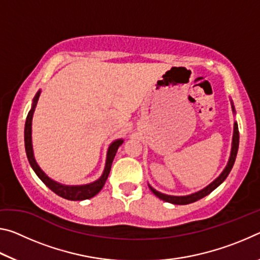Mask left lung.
<instances>
[{
	"instance_id": "1",
	"label": "left lung",
	"mask_w": 260,
	"mask_h": 260,
	"mask_svg": "<svg viewBox=\"0 0 260 260\" xmlns=\"http://www.w3.org/2000/svg\"><path fill=\"white\" fill-rule=\"evenodd\" d=\"M231 104H232L233 113L235 114L234 103H233L232 100H231ZM239 142H240L239 126H237V122L234 121V131H233V139H232V149H231V155H230V158H228L227 165L225 166V169L222 170V172L219 174V177L215 178L212 182L208 184L205 188L201 189V190H199V191L189 193V195H184V196H174V195H167V193H162L160 191H158L155 188H152L149 183H148V186H149V188H150V190L158 197V199H160L164 202H169V203H172V204L186 205V204H190V203H193V202L203 199V197H205L206 195H209L210 192H212L215 188L219 187L220 184L225 181L226 178L228 177V174H230V172L232 171L233 165H234L235 159H236L237 150H239Z\"/></svg>"
}]
</instances>
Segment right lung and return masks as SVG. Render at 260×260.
<instances>
[{
    "label": "right lung",
    "instance_id": "obj_1",
    "mask_svg": "<svg viewBox=\"0 0 260 260\" xmlns=\"http://www.w3.org/2000/svg\"><path fill=\"white\" fill-rule=\"evenodd\" d=\"M40 94H41V90H39L37 95L34 96L32 108L29 110L27 118H26V122H25V150H26V155H27L29 165L33 169L35 174L38 175L39 179H40L48 188L51 189V190L55 193H57L58 196L69 201L89 200L95 195H98V193L101 191V189L103 188L105 181H107V179L109 177L110 170H111L113 158L116 156L118 148L124 143V140L118 139L110 143V146L108 148V152H107V159H105V166H104L103 173L98 180H95V181L87 184H77V186H70V184H63L55 181V180H52L51 178L48 177V175L41 170V167L39 166L37 160H35L34 152H33L32 120H33V114L35 111V108H37L39 98H40Z\"/></svg>",
    "mask_w": 260,
    "mask_h": 260
}]
</instances>
